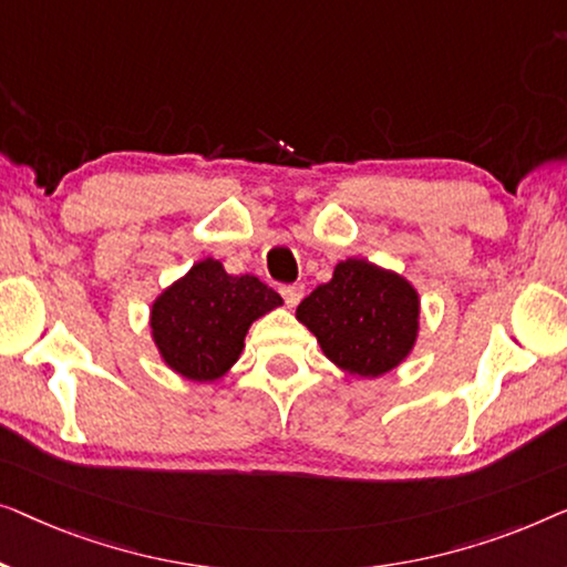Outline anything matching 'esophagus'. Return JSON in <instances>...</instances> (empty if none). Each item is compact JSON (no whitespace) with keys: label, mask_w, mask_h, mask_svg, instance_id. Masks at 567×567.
<instances>
[{"label":"esophagus","mask_w":567,"mask_h":567,"mask_svg":"<svg viewBox=\"0 0 567 567\" xmlns=\"http://www.w3.org/2000/svg\"><path fill=\"white\" fill-rule=\"evenodd\" d=\"M302 290H306V287L302 285H285V287H280V292H282V298H285V302L290 308H295L300 302V298H302Z\"/></svg>","instance_id":"obj_1"}]
</instances>
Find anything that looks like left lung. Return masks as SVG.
Masks as SVG:
<instances>
[{
	"label": "left lung",
	"mask_w": 567,
	"mask_h": 567,
	"mask_svg": "<svg viewBox=\"0 0 567 567\" xmlns=\"http://www.w3.org/2000/svg\"><path fill=\"white\" fill-rule=\"evenodd\" d=\"M295 316L333 364L360 378H380L416 344L419 292L390 269L347 259L329 282L300 302Z\"/></svg>",
	"instance_id": "8db88e82"
}]
</instances>
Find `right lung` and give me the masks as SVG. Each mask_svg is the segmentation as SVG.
I'll return each mask as SVG.
<instances>
[{
    "mask_svg": "<svg viewBox=\"0 0 567 567\" xmlns=\"http://www.w3.org/2000/svg\"><path fill=\"white\" fill-rule=\"evenodd\" d=\"M282 298L259 277H234L203 259L151 306V337L162 360L182 378L213 382L241 357L249 326Z\"/></svg>",
    "mask_w": 567,
    "mask_h": 567,
    "instance_id": "add662e5",
    "label": "right lung"
}]
</instances>
